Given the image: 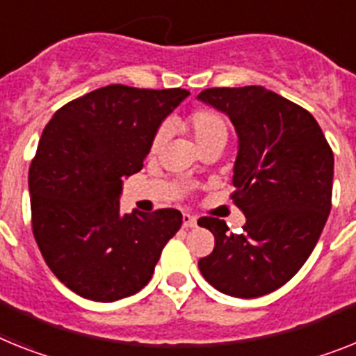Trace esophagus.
I'll return each instance as SVG.
<instances>
[{"instance_id":"obj_1","label":"esophagus","mask_w":356,"mask_h":356,"mask_svg":"<svg viewBox=\"0 0 356 356\" xmlns=\"http://www.w3.org/2000/svg\"><path fill=\"white\" fill-rule=\"evenodd\" d=\"M195 224H197V219L193 217V215H190V213L183 215V226H184V228H195Z\"/></svg>"}]
</instances>
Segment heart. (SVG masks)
Wrapping results in <instances>:
<instances>
[{
	"label": "heart",
	"instance_id": "b5f03b06",
	"mask_svg": "<svg viewBox=\"0 0 356 356\" xmlns=\"http://www.w3.org/2000/svg\"><path fill=\"white\" fill-rule=\"evenodd\" d=\"M184 127L192 137L195 139L197 146L204 150L206 146L210 145H224L228 139V121L224 118V113L211 106H202V108H195L190 112L184 119ZM166 127H159L157 132L154 134L152 139V150H159V146L163 145L166 139Z\"/></svg>",
	"mask_w": 356,
	"mask_h": 356
}]
</instances>
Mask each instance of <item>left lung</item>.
Listing matches in <instances>:
<instances>
[{
    "instance_id": "8db88e82",
    "label": "left lung",
    "mask_w": 356,
    "mask_h": 356,
    "mask_svg": "<svg viewBox=\"0 0 356 356\" xmlns=\"http://www.w3.org/2000/svg\"><path fill=\"white\" fill-rule=\"evenodd\" d=\"M199 99L235 124L232 199L246 215L241 234L217 217L199 219L215 237L199 270L222 293L262 297L295 277L318 243L331 211L333 150L312 113L264 86L206 88Z\"/></svg>"
}]
</instances>
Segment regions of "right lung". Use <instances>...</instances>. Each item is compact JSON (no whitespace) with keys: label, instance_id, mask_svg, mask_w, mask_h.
Listing matches in <instances>:
<instances>
[{"label":"right lung","instance_id":"right-lung-1","mask_svg":"<svg viewBox=\"0 0 356 356\" xmlns=\"http://www.w3.org/2000/svg\"><path fill=\"white\" fill-rule=\"evenodd\" d=\"M188 94L108 85L61 106L44 127L29 170L32 234L74 293L113 302L150 282L183 215L173 208L121 215L119 193Z\"/></svg>","mask_w":356,"mask_h":356}]
</instances>
